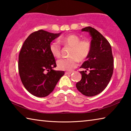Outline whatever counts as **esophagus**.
<instances>
[{"mask_svg": "<svg viewBox=\"0 0 131 131\" xmlns=\"http://www.w3.org/2000/svg\"><path fill=\"white\" fill-rule=\"evenodd\" d=\"M72 73H73V72H72V71H71V72H66L65 74H72Z\"/></svg>", "mask_w": 131, "mask_h": 131, "instance_id": "esophagus-1", "label": "esophagus"}]
</instances>
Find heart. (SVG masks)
I'll use <instances>...</instances> for the list:
<instances>
[{
	"label": "heart",
	"instance_id": "1",
	"mask_svg": "<svg viewBox=\"0 0 131 131\" xmlns=\"http://www.w3.org/2000/svg\"><path fill=\"white\" fill-rule=\"evenodd\" d=\"M60 41L72 48L69 58L60 59L57 61V66L62 70L70 71L77 66L80 61H84L88 57L91 51V44L87 40H81L76 35H69L62 37ZM50 51L53 57L61 56V47L58 42L54 41L50 45Z\"/></svg>",
	"mask_w": 131,
	"mask_h": 131
}]
</instances>
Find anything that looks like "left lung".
<instances>
[{"label": "left lung", "instance_id": "1", "mask_svg": "<svg viewBox=\"0 0 131 131\" xmlns=\"http://www.w3.org/2000/svg\"><path fill=\"white\" fill-rule=\"evenodd\" d=\"M82 32H88L91 37V51L80 68L81 80L76 88L82 94L93 96L105 89L113 73V57L110 43L98 31L91 26L83 28ZM89 70V74L86 71Z\"/></svg>", "mask_w": 131, "mask_h": 131}]
</instances>
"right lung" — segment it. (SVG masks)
Listing matches in <instances>:
<instances>
[{
  "label": "right lung",
  "mask_w": 131,
  "mask_h": 131,
  "mask_svg": "<svg viewBox=\"0 0 131 131\" xmlns=\"http://www.w3.org/2000/svg\"><path fill=\"white\" fill-rule=\"evenodd\" d=\"M61 34L39 30L31 34L19 54L18 70L22 83L28 91L37 97L51 93L64 71L55 70L54 57L50 51L51 42Z\"/></svg>",
  "instance_id": "add662e5"
}]
</instances>
